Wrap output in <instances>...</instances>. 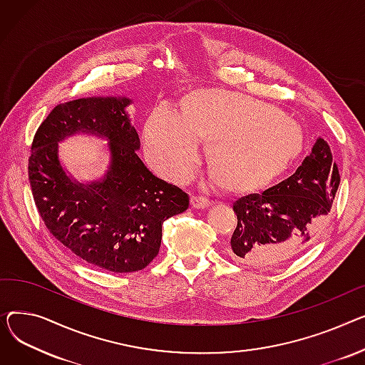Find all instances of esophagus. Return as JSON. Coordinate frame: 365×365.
<instances>
[{"label":"esophagus","instance_id":"esophagus-1","mask_svg":"<svg viewBox=\"0 0 365 365\" xmlns=\"http://www.w3.org/2000/svg\"><path fill=\"white\" fill-rule=\"evenodd\" d=\"M191 206L195 209H206V207L212 206V202L205 197H200V196H191Z\"/></svg>","mask_w":365,"mask_h":365}]
</instances>
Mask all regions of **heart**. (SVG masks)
I'll use <instances>...</instances> for the list:
<instances>
[{
    "instance_id": "obj_1",
    "label": "heart",
    "mask_w": 365,
    "mask_h": 365,
    "mask_svg": "<svg viewBox=\"0 0 365 365\" xmlns=\"http://www.w3.org/2000/svg\"><path fill=\"white\" fill-rule=\"evenodd\" d=\"M180 116L153 110L144 123V153L158 174L181 182L206 143V163L222 190L249 192L282 177L301 156L304 133L277 107L222 90H195L180 101Z\"/></svg>"
}]
</instances>
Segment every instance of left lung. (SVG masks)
Masks as SVG:
<instances>
[{"label":"left lung","instance_id":"obj_1","mask_svg":"<svg viewBox=\"0 0 365 365\" xmlns=\"http://www.w3.org/2000/svg\"><path fill=\"white\" fill-rule=\"evenodd\" d=\"M340 175L330 145L318 138L287 180L234 202L237 215L228 253L252 267H274L307 249L323 230Z\"/></svg>","mask_w":365,"mask_h":365}]
</instances>
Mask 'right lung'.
Returning a JSON list of instances; mask_svg holds the SVG:
<instances>
[{
  "label": "right lung",
  "instance_id": "add662e5",
  "mask_svg": "<svg viewBox=\"0 0 365 365\" xmlns=\"http://www.w3.org/2000/svg\"><path fill=\"white\" fill-rule=\"evenodd\" d=\"M125 97H88L56 106L35 133L29 182L39 215L54 237L82 261L112 272H134L160 249L162 224L187 210L180 187L155 177L137 156L140 138ZM76 132L109 139L105 178L73 182L58 160V141Z\"/></svg>",
  "mask_w": 365,
  "mask_h": 365
}]
</instances>
